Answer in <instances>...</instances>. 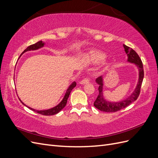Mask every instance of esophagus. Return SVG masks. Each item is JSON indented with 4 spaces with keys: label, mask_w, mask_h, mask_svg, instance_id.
Returning <instances> with one entry per match:
<instances>
[{
    "label": "esophagus",
    "mask_w": 158,
    "mask_h": 158,
    "mask_svg": "<svg viewBox=\"0 0 158 158\" xmlns=\"http://www.w3.org/2000/svg\"><path fill=\"white\" fill-rule=\"evenodd\" d=\"M89 83V80L88 78H84V80H81L80 84H88Z\"/></svg>",
    "instance_id": "esophagus-1"
}]
</instances>
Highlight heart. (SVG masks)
<instances>
[{"label": "heart", "instance_id": "1", "mask_svg": "<svg viewBox=\"0 0 158 158\" xmlns=\"http://www.w3.org/2000/svg\"><path fill=\"white\" fill-rule=\"evenodd\" d=\"M105 57L106 55L103 52L98 50H92L85 53L82 56V59L88 63L96 64L102 61Z\"/></svg>", "mask_w": 158, "mask_h": 158}]
</instances>
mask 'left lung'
I'll list each match as a JSON object with an SVG mask.
<instances>
[{
	"label": "left lung",
	"instance_id": "1",
	"mask_svg": "<svg viewBox=\"0 0 158 158\" xmlns=\"http://www.w3.org/2000/svg\"><path fill=\"white\" fill-rule=\"evenodd\" d=\"M124 49L127 55V62L132 64H135L138 70V79L136 86L133 91V92L131 94L130 96L127 98L125 99L121 100L120 102H111L107 101L105 99L103 96V76H101L98 77L95 82L99 85V94L97 99L94 103V106L98 109L104 112H116L123 108H125L129 106L131 103L134 102L137 99L139 96L140 92V88L144 78V69H143V64L140 56L136 53L135 51H134L130 47L123 45Z\"/></svg>",
	"mask_w": 158,
	"mask_h": 158
}]
</instances>
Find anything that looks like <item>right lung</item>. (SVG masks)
Here are the masks:
<instances>
[{
    "label": "right lung",
    "mask_w": 158,
    "mask_h": 158,
    "mask_svg": "<svg viewBox=\"0 0 158 158\" xmlns=\"http://www.w3.org/2000/svg\"><path fill=\"white\" fill-rule=\"evenodd\" d=\"M44 45H45V43L44 41H40L37 42L36 44H35L31 45L29 47H27V48L22 52V53L21 54L20 57L22 56V54H23V53H24V52H26L27 51L37 50V49L42 48L43 47H44ZM20 57H19V58H20ZM76 82L74 81V82H73V83H72L69 85V87L68 88V89H66V93L64 94V96L63 99H62V101L58 105H57V106H56L55 107H52V108H51V109H49L40 110H40H36V109H32V108H31L30 107L26 106V105H25L24 103H23L21 101L20 99H20V101L22 103V104H23V105H24V106H26L27 107L30 109L31 110H32V111H35V112L39 113V114H43V115H53V114H57L59 112H60L61 110L63 109L66 106V102H67V99H68V98L69 97L71 91L74 88L76 87Z\"/></svg>",
    "instance_id": "obj_1"
}]
</instances>
